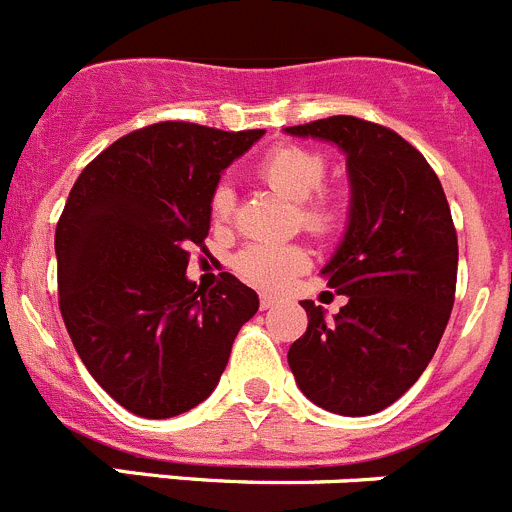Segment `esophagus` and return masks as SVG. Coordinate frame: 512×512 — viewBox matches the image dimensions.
<instances>
[{
  "label": "esophagus",
  "instance_id": "1",
  "mask_svg": "<svg viewBox=\"0 0 512 512\" xmlns=\"http://www.w3.org/2000/svg\"><path fill=\"white\" fill-rule=\"evenodd\" d=\"M274 304H276V299L271 297V294H261V297H259V307L261 309H271Z\"/></svg>",
  "mask_w": 512,
  "mask_h": 512
}]
</instances>
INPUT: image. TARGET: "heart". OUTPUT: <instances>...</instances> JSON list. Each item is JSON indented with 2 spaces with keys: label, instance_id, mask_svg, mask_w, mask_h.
I'll list each match as a JSON object with an SVG mask.
<instances>
[{
  "label": "heart",
  "instance_id": "heart-1",
  "mask_svg": "<svg viewBox=\"0 0 512 512\" xmlns=\"http://www.w3.org/2000/svg\"><path fill=\"white\" fill-rule=\"evenodd\" d=\"M259 177L279 195L297 203V220L312 236L327 238L342 225V200L322 187L327 177V157L320 149L302 144H276L259 162ZM236 195L228 182L210 192V223L215 228L231 223ZM309 266V251L299 243H251L233 259V269L259 289L279 292Z\"/></svg>",
  "mask_w": 512,
  "mask_h": 512
}]
</instances>
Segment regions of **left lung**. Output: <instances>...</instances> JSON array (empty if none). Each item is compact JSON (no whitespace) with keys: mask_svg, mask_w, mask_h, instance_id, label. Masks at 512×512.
<instances>
[{"mask_svg":"<svg viewBox=\"0 0 512 512\" xmlns=\"http://www.w3.org/2000/svg\"><path fill=\"white\" fill-rule=\"evenodd\" d=\"M294 137L335 142L348 154V233L322 269L348 294L335 320L307 309L289 348L304 396L340 416H368L409 391L439 348L457 289V231L424 154L401 134L358 116L289 126Z\"/></svg>","mask_w":512,"mask_h":512,"instance_id":"left-lung-1","label":"left lung"}]
</instances>
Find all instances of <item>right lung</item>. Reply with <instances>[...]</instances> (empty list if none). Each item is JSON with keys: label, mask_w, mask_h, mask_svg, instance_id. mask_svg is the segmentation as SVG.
<instances>
[{"label": "right lung", "mask_w": 512, "mask_h": 512, "mask_svg": "<svg viewBox=\"0 0 512 512\" xmlns=\"http://www.w3.org/2000/svg\"><path fill=\"white\" fill-rule=\"evenodd\" d=\"M264 129L159 121L103 149L55 228L58 302L98 386L131 414L170 419L218 386L259 297L233 274L203 292L185 276L205 251L210 192Z\"/></svg>", "instance_id": "add662e5"}]
</instances>
